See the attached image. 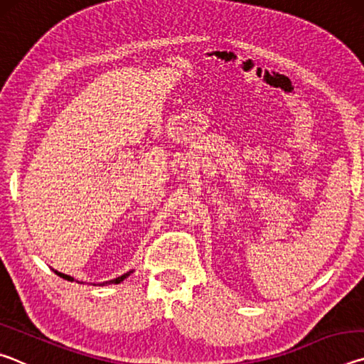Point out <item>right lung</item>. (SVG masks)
<instances>
[{
  "instance_id": "right-lung-1",
  "label": "right lung",
  "mask_w": 364,
  "mask_h": 364,
  "mask_svg": "<svg viewBox=\"0 0 364 364\" xmlns=\"http://www.w3.org/2000/svg\"><path fill=\"white\" fill-rule=\"evenodd\" d=\"M130 273H132V271H128V273H125V274L119 276V278H115V279H110V281H106V282H102L101 286H106V284H119V282H122L123 279L128 278V276H130ZM56 274H58V276H60V278H63V279H67V281H73V278H72V276H69V274L59 273V271H56Z\"/></svg>"
}]
</instances>
